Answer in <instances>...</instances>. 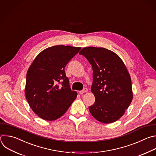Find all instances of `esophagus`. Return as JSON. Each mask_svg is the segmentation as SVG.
<instances>
[{
	"label": "esophagus",
	"mask_w": 156,
	"mask_h": 156,
	"mask_svg": "<svg viewBox=\"0 0 156 156\" xmlns=\"http://www.w3.org/2000/svg\"><path fill=\"white\" fill-rule=\"evenodd\" d=\"M87 91H88V89H87V88H84L82 90L79 91V93H80V95H82V94H83V93H84L87 92Z\"/></svg>",
	"instance_id": "obj_1"
}]
</instances>
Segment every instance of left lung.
<instances>
[{
    "mask_svg": "<svg viewBox=\"0 0 156 156\" xmlns=\"http://www.w3.org/2000/svg\"><path fill=\"white\" fill-rule=\"evenodd\" d=\"M93 69L91 87L95 101L88 107L97 120L109 123L125 113L133 98L130 74L120 58L105 48L85 47L79 52Z\"/></svg>",
    "mask_w": 156,
    "mask_h": 156,
    "instance_id": "left-lung-1",
    "label": "left lung"
}]
</instances>
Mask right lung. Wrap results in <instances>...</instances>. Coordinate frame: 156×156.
<instances>
[{
  "mask_svg": "<svg viewBox=\"0 0 156 156\" xmlns=\"http://www.w3.org/2000/svg\"><path fill=\"white\" fill-rule=\"evenodd\" d=\"M80 47L55 45L41 51L26 74L25 95L32 110L51 121L63 115L76 98L65 68Z\"/></svg>",
  "mask_w": 156,
  "mask_h": 156,
  "instance_id": "obj_1",
  "label": "right lung"
}]
</instances>
